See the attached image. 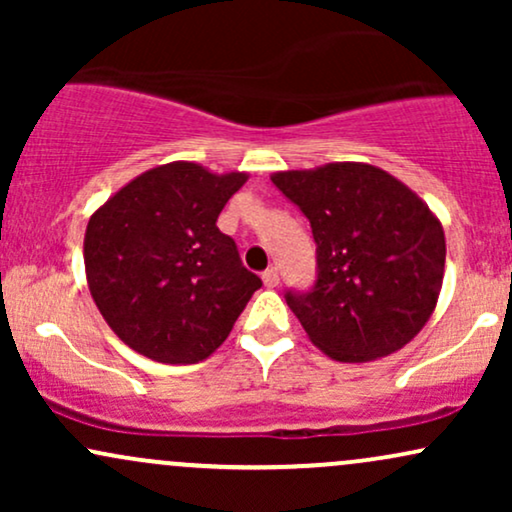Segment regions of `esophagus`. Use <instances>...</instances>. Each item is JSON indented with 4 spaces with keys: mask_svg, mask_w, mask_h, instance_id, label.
Segmentation results:
<instances>
[{
    "mask_svg": "<svg viewBox=\"0 0 512 512\" xmlns=\"http://www.w3.org/2000/svg\"><path fill=\"white\" fill-rule=\"evenodd\" d=\"M262 281H264V286H267V289H274V286L279 284V272H276V267H269V269H264V274H262Z\"/></svg>",
    "mask_w": 512,
    "mask_h": 512,
    "instance_id": "34e87169",
    "label": "esophagus"
}]
</instances>
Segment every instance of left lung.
Returning <instances> with one entry per match:
<instances>
[{"instance_id":"left-lung-1","label":"left lung","mask_w":512,"mask_h":512,"mask_svg":"<svg viewBox=\"0 0 512 512\" xmlns=\"http://www.w3.org/2000/svg\"><path fill=\"white\" fill-rule=\"evenodd\" d=\"M272 182L313 228V291L286 293L310 342L344 363L409 344L436 310L445 274L443 223L424 199L356 161L279 170Z\"/></svg>"}]
</instances>
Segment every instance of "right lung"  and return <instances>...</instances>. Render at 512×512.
Instances as JSON below:
<instances>
[{"instance_id": "add662e5", "label": "right lung", "mask_w": 512, "mask_h": 512, "mask_svg": "<svg viewBox=\"0 0 512 512\" xmlns=\"http://www.w3.org/2000/svg\"><path fill=\"white\" fill-rule=\"evenodd\" d=\"M248 173L173 161L129 180L91 214L88 291L129 349L151 361L199 363L226 342L260 276L216 219Z\"/></svg>"}]
</instances>
